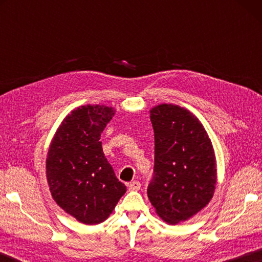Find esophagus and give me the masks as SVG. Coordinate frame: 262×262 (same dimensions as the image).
<instances>
[{"label":"esophagus","instance_id":"34e87169","mask_svg":"<svg viewBox=\"0 0 262 262\" xmlns=\"http://www.w3.org/2000/svg\"><path fill=\"white\" fill-rule=\"evenodd\" d=\"M128 188H129V190H139L141 188V183L137 180L132 181V183L128 184Z\"/></svg>","mask_w":262,"mask_h":262}]
</instances>
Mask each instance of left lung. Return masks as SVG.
I'll return each mask as SVG.
<instances>
[{
	"mask_svg": "<svg viewBox=\"0 0 262 262\" xmlns=\"http://www.w3.org/2000/svg\"><path fill=\"white\" fill-rule=\"evenodd\" d=\"M155 165L148 198L170 224L188 220L211 200L216 161L207 132L189 111L162 104L150 111Z\"/></svg>",
	"mask_w": 262,
	"mask_h": 262,
	"instance_id": "1",
	"label": "left lung"
}]
</instances>
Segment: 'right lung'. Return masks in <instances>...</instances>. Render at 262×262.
I'll return each instance as SVG.
<instances>
[{"label":"right lung","instance_id":"1","mask_svg":"<svg viewBox=\"0 0 262 262\" xmlns=\"http://www.w3.org/2000/svg\"><path fill=\"white\" fill-rule=\"evenodd\" d=\"M114 115L104 105L74 110L57 129L46 161L52 196L84 224L104 222L126 193L106 159L100 135Z\"/></svg>","mask_w":262,"mask_h":262}]
</instances>
